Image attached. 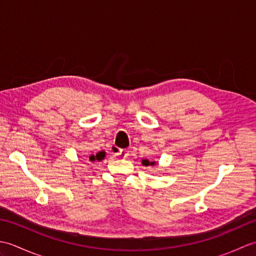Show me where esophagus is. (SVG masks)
I'll list each match as a JSON object with an SVG mask.
<instances>
[{
    "mask_svg": "<svg viewBox=\"0 0 256 256\" xmlns=\"http://www.w3.org/2000/svg\"><path fill=\"white\" fill-rule=\"evenodd\" d=\"M113 154L116 155L118 157H122V158H125V157L128 156V152L126 150H120V148H114L113 150Z\"/></svg>",
    "mask_w": 256,
    "mask_h": 256,
    "instance_id": "esophagus-1",
    "label": "esophagus"
}]
</instances>
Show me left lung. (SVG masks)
Returning a JSON list of instances; mask_svg holds the SVG:
<instances>
[{
  "mask_svg": "<svg viewBox=\"0 0 256 256\" xmlns=\"http://www.w3.org/2000/svg\"><path fill=\"white\" fill-rule=\"evenodd\" d=\"M142 162H143V165H145V166H148V165H150V166H152V165H154V164H155V162H150L148 160H143Z\"/></svg>",
  "mask_w": 256,
  "mask_h": 256,
  "instance_id": "8db88e82",
  "label": "left lung"
}]
</instances>
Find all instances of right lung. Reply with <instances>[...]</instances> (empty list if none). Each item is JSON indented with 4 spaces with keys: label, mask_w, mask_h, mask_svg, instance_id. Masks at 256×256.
I'll return each mask as SVG.
<instances>
[{
    "label": "right lung",
    "mask_w": 256,
    "mask_h": 256,
    "mask_svg": "<svg viewBox=\"0 0 256 256\" xmlns=\"http://www.w3.org/2000/svg\"><path fill=\"white\" fill-rule=\"evenodd\" d=\"M104 156H106L104 152H99V153H98L96 156L94 155H91L90 156V160H92V162H94L96 160H101L104 158Z\"/></svg>",
    "instance_id": "1"
}]
</instances>
